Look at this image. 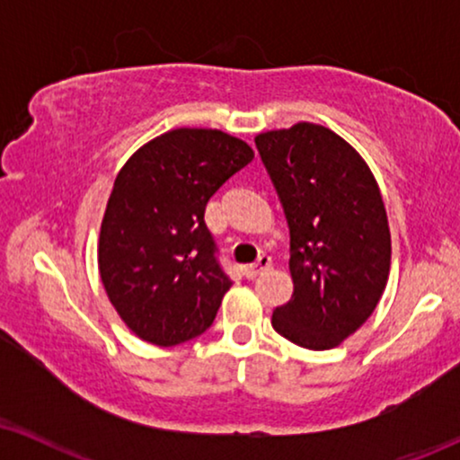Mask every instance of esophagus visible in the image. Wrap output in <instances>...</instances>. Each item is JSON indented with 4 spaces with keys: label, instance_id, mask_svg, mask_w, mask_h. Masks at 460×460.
<instances>
[{
    "label": "esophagus",
    "instance_id": "1",
    "mask_svg": "<svg viewBox=\"0 0 460 460\" xmlns=\"http://www.w3.org/2000/svg\"><path fill=\"white\" fill-rule=\"evenodd\" d=\"M270 266H272V260H270L268 255H260V260L244 268V276H247V279H257L261 272L270 270Z\"/></svg>",
    "mask_w": 460,
    "mask_h": 460
}]
</instances>
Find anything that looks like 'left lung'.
Segmentation results:
<instances>
[{
	"mask_svg": "<svg viewBox=\"0 0 460 460\" xmlns=\"http://www.w3.org/2000/svg\"><path fill=\"white\" fill-rule=\"evenodd\" d=\"M291 232L293 295L272 326L307 349L337 348L385 291L392 236L379 186L343 137L314 123L255 137Z\"/></svg>",
	"mask_w": 460,
	"mask_h": 460,
	"instance_id": "left-lung-1",
	"label": "left lung"
}]
</instances>
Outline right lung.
<instances>
[{"mask_svg": "<svg viewBox=\"0 0 460 460\" xmlns=\"http://www.w3.org/2000/svg\"><path fill=\"white\" fill-rule=\"evenodd\" d=\"M253 161L217 129H173L119 172L100 228L102 285L144 341L172 348L203 335L232 280L205 224L209 199Z\"/></svg>", "mask_w": 460, "mask_h": 460, "instance_id": "1", "label": "right lung"}]
</instances>
